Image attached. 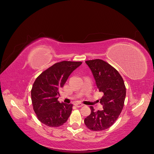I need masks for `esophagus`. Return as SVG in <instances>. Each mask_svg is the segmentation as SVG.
<instances>
[{
  "instance_id": "1",
  "label": "esophagus",
  "mask_w": 154,
  "mask_h": 154,
  "mask_svg": "<svg viewBox=\"0 0 154 154\" xmlns=\"http://www.w3.org/2000/svg\"><path fill=\"white\" fill-rule=\"evenodd\" d=\"M74 105H75L76 107H78V108L82 107V106H83V104H82V103H77V102H76V103H75Z\"/></svg>"
}]
</instances>
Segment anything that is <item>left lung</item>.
<instances>
[{
	"label": "left lung",
	"mask_w": 154,
	"mask_h": 154,
	"mask_svg": "<svg viewBox=\"0 0 154 154\" xmlns=\"http://www.w3.org/2000/svg\"><path fill=\"white\" fill-rule=\"evenodd\" d=\"M92 71L99 91L103 93L100 99L102 110L94 111L85 119L86 126L93 131H101L112 126L120 116L126 97V87L120 73L112 66L100 59L86 61Z\"/></svg>",
	"instance_id": "obj_1"
}]
</instances>
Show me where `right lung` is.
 Instances as JSON below:
<instances>
[{
    "instance_id": "1",
    "label": "right lung",
    "mask_w": 154,
    "mask_h": 154,
    "mask_svg": "<svg viewBox=\"0 0 154 154\" xmlns=\"http://www.w3.org/2000/svg\"><path fill=\"white\" fill-rule=\"evenodd\" d=\"M81 61H63L44 71L35 79L31 89V100L38 119L50 127H59L66 122L72 104L60 103L57 94L71 73Z\"/></svg>"
}]
</instances>
